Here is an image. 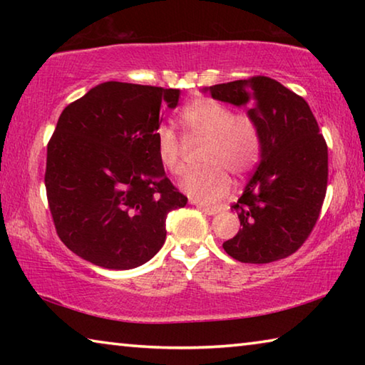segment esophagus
I'll use <instances>...</instances> for the list:
<instances>
[{"label":"esophagus","instance_id":"1","mask_svg":"<svg viewBox=\"0 0 365 365\" xmlns=\"http://www.w3.org/2000/svg\"><path fill=\"white\" fill-rule=\"evenodd\" d=\"M193 202H195V201H193ZM197 209H200V211L205 212L206 215H214V214H217V212L220 211V207H215V206H205V205H197Z\"/></svg>","mask_w":365,"mask_h":365}]
</instances>
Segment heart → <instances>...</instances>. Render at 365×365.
Here are the masks:
<instances>
[{"label": "heart", "mask_w": 365, "mask_h": 365, "mask_svg": "<svg viewBox=\"0 0 365 365\" xmlns=\"http://www.w3.org/2000/svg\"><path fill=\"white\" fill-rule=\"evenodd\" d=\"M182 123L191 137L207 138L202 169L190 170L180 180L185 195L201 205H211L232 190V178L250 172L261 153V137L256 120L250 114L237 113L212 98H200L182 110ZM159 163L170 174L180 175L185 169L183 143L174 128L160 125L154 132Z\"/></svg>", "instance_id": "heart-1"}]
</instances>
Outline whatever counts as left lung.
<instances>
[{
    "mask_svg": "<svg viewBox=\"0 0 365 365\" xmlns=\"http://www.w3.org/2000/svg\"><path fill=\"white\" fill-rule=\"evenodd\" d=\"M214 100L250 104L261 137V159L232 209L240 228L222 245L240 262L267 264L306 242L319 219L329 178V151L309 104L269 77L205 88Z\"/></svg>",
    "mask_w": 365,
    "mask_h": 365,
    "instance_id": "obj_1",
    "label": "left lung"
}]
</instances>
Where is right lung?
<instances>
[{
	"instance_id": "add662e5",
	"label": "right lung",
	"mask_w": 365,
	"mask_h": 365,
	"mask_svg": "<svg viewBox=\"0 0 365 365\" xmlns=\"http://www.w3.org/2000/svg\"><path fill=\"white\" fill-rule=\"evenodd\" d=\"M180 90L104 82L59 115L46 153V196L61 242L113 270L163 248L165 217L187 205L159 163L154 132Z\"/></svg>"
}]
</instances>
